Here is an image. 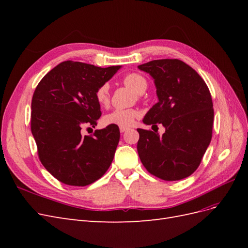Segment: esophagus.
<instances>
[{
    "label": "esophagus",
    "mask_w": 248,
    "mask_h": 248,
    "mask_svg": "<svg viewBox=\"0 0 248 248\" xmlns=\"http://www.w3.org/2000/svg\"><path fill=\"white\" fill-rule=\"evenodd\" d=\"M130 128H129V127H125V126H121V127H120V131H121L122 133L123 132H126V131H128Z\"/></svg>",
    "instance_id": "esophagus-1"
}]
</instances>
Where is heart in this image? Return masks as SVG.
I'll list each match as a JSON object with an SVG mask.
<instances>
[{
	"instance_id": "heart-1",
	"label": "heart",
	"mask_w": 248,
	"mask_h": 248,
	"mask_svg": "<svg viewBox=\"0 0 248 248\" xmlns=\"http://www.w3.org/2000/svg\"><path fill=\"white\" fill-rule=\"evenodd\" d=\"M124 85L132 89L137 94H142L148 87L146 78L140 73H128L123 78ZM95 98L101 107H106L109 102V86L108 84L101 85L96 90ZM139 116V112L136 109H115L106 115L103 121L108 125H118V126H130L134 120Z\"/></svg>"
}]
</instances>
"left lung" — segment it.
Segmentation results:
<instances>
[{
  "label": "left lung",
  "mask_w": 248,
  "mask_h": 248,
  "mask_svg": "<svg viewBox=\"0 0 248 248\" xmlns=\"http://www.w3.org/2000/svg\"><path fill=\"white\" fill-rule=\"evenodd\" d=\"M138 67L154 79L158 97L142 122L166 128L162 136L138 129L140 159L150 174L166 181L189 177L212 138L214 110L206 82L177 59L154 60Z\"/></svg>",
  "instance_id": "8db88e82"
}]
</instances>
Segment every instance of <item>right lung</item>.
<instances>
[{
	"label": "right lung",
	"mask_w": 248,
	"mask_h": 248,
	"mask_svg": "<svg viewBox=\"0 0 248 248\" xmlns=\"http://www.w3.org/2000/svg\"><path fill=\"white\" fill-rule=\"evenodd\" d=\"M121 66L101 68L65 61L40 80L32 98L31 130L43 167L59 181L86 186L101 178L114 159L120 140L117 125L82 137L84 125L101 116L96 90Z\"/></svg>",
	"instance_id": "obj_1"
}]
</instances>
